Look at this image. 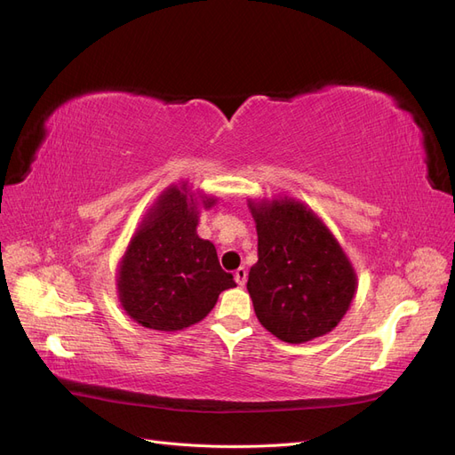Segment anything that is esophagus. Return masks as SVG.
<instances>
[{"mask_svg": "<svg viewBox=\"0 0 455 455\" xmlns=\"http://www.w3.org/2000/svg\"><path fill=\"white\" fill-rule=\"evenodd\" d=\"M233 277H235V283H237L239 286H244V283H246V269H244V267H239V269L235 271V275H233Z\"/></svg>", "mask_w": 455, "mask_h": 455, "instance_id": "1", "label": "esophagus"}]
</instances>
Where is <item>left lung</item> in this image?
Listing matches in <instances>:
<instances>
[{
  "mask_svg": "<svg viewBox=\"0 0 455 455\" xmlns=\"http://www.w3.org/2000/svg\"><path fill=\"white\" fill-rule=\"evenodd\" d=\"M249 206L258 231V261L246 288L258 321L288 343L328 334L356 291L349 258L304 203L283 197Z\"/></svg>",
  "mask_w": 455,
  "mask_h": 455,
  "instance_id": "left-lung-1",
  "label": "left lung"
}]
</instances>
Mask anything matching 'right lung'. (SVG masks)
Returning a JSON list of instances; mask_svg holds the SVG:
<instances>
[{
	"label": "right lung",
	"mask_w": 455,
	"mask_h": 455,
	"mask_svg": "<svg viewBox=\"0 0 455 455\" xmlns=\"http://www.w3.org/2000/svg\"><path fill=\"white\" fill-rule=\"evenodd\" d=\"M204 209L216 203L204 197ZM197 199L186 184L171 186L132 235L117 271L123 309L139 324L174 332L203 321L220 292L237 286L220 267L211 241L197 235Z\"/></svg>",
	"instance_id": "add662e5"
}]
</instances>
